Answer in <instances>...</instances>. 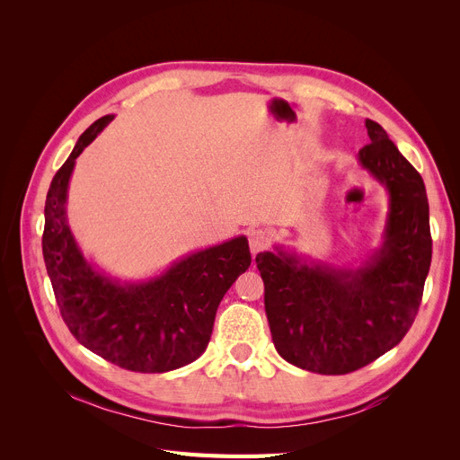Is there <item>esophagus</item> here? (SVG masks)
Here are the masks:
<instances>
[{"label": "esophagus", "instance_id": "34e87169", "mask_svg": "<svg viewBox=\"0 0 460 460\" xmlns=\"http://www.w3.org/2000/svg\"><path fill=\"white\" fill-rule=\"evenodd\" d=\"M270 242H272V235L267 230L257 228L249 232V249H252L253 255L264 252V249L270 245Z\"/></svg>", "mask_w": 460, "mask_h": 460}]
</instances>
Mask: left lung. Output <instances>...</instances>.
I'll return each instance as SVG.
<instances>
[{"instance_id": "1", "label": "left lung", "mask_w": 460, "mask_h": 460, "mask_svg": "<svg viewBox=\"0 0 460 460\" xmlns=\"http://www.w3.org/2000/svg\"><path fill=\"white\" fill-rule=\"evenodd\" d=\"M358 163L389 193L384 243L358 269L305 261L284 249L257 255L276 351L316 374L370 365L405 338L419 313L431 262L424 180L378 122Z\"/></svg>"}]
</instances>
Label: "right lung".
<instances>
[{"mask_svg":"<svg viewBox=\"0 0 460 460\" xmlns=\"http://www.w3.org/2000/svg\"><path fill=\"white\" fill-rule=\"evenodd\" d=\"M113 120L97 119L55 172L46 198L41 252L61 316L73 336L109 363L132 372H169L193 363L208 345L230 286L252 264L245 235L191 253L147 282H117L82 255L66 222L75 161Z\"/></svg>","mask_w":460,"mask_h":460,"instance_id":"1","label":"right lung"}]
</instances>
